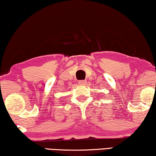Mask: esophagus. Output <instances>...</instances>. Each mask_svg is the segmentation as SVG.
<instances>
[{"label": "esophagus", "instance_id": "1", "mask_svg": "<svg viewBox=\"0 0 156 156\" xmlns=\"http://www.w3.org/2000/svg\"><path fill=\"white\" fill-rule=\"evenodd\" d=\"M78 83L80 85H85L86 83H87V81H85V80H80V81H79Z\"/></svg>", "mask_w": 156, "mask_h": 156}]
</instances>
